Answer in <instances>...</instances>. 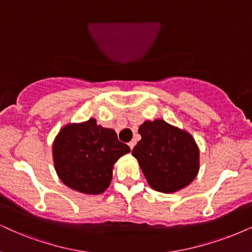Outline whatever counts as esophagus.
Wrapping results in <instances>:
<instances>
[{
	"instance_id": "34e87169",
	"label": "esophagus",
	"mask_w": 252,
	"mask_h": 252,
	"mask_svg": "<svg viewBox=\"0 0 252 252\" xmlns=\"http://www.w3.org/2000/svg\"><path fill=\"white\" fill-rule=\"evenodd\" d=\"M135 144H136V143H135V141H131V142H129V146H130V149H133V146H135Z\"/></svg>"
}]
</instances>
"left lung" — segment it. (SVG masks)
I'll use <instances>...</instances> for the list:
<instances>
[{
    "mask_svg": "<svg viewBox=\"0 0 252 252\" xmlns=\"http://www.w3.org/2000/svg\"><path fill=\"white\" fill-rule=\"evenodd\" d=\"M142 139L132 149L151 189L174 193L195 179L200 151L190 133L164 120L145 121L139 126Z\"/></svg>",
    "mask_w": 252,
    "mask_h": 252,
    "instance_id": "left-lung-1",
    "label": "left lung"
}]
</instances>
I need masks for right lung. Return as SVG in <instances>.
Masks as SVG:
<instances>
[{"label":"right lung","instance_id":"obj_1","mask_svg":"<svg viewBox=\"0 0 252 252\" xmlns=\"http://www.w3.org/2000/svg\"><path fill=\"white\" fill-rule=\"evenodd\" d=\"M129 152L113 129L97 126L95 119L66 124L52 146L59 179L69 189L93 195L109 187L114 164Z\"/></svg>","mask_w":252,"mask_h":252}]
</instances>
